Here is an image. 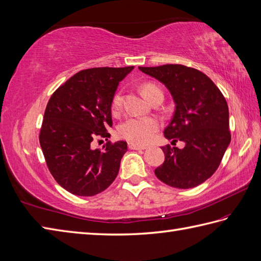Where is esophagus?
Listing matches in <instances>:
<instances>
[{"mask_svg":"<svg viewBox=\"0 0 261 261\" xmlns=\"http://www.w3.org/2000/svg\"><path fill=\"white\" fill-rule=\"evenodd\" d=\"M128 147H129V149H133V150H144V149H146L145 146L138 145V144H135V143H128Z\"/></svg>","mask_w":261,"mask_h":261,"instance_id":"34e87169","label":"esophagus"}]
</instances>
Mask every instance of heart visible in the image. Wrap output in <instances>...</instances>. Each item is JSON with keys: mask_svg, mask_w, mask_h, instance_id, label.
Returning a JSON list of instances; mask_svg holds the SVG:
<instances>
[{"mask_svg": "<svg viewBox=\"0 0 261 261\" xmlns=\"http://www.w3.org/2000/svg\"><path fill=\"white\" fill-rule=\"evenodd\" d=\"M162 90L155 84L146 83L143 85V93L149 100L155 94L161 93ZM163 93V92H162ZM123 104V94L117 92L113 97L112 109L114 112L120 110ZM160 120L155 117L149 116H130L126 118L124 122L119 125L118 133L123 138L135 144H147L152 137L155 136L156 132L160 128Z\"/></svg>", "mask_w": 261, "mask_h": 261, "instance_id": "b5f03b06", "label": "heart"}]
</instances>
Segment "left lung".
Returning a JSON list of instances; mask_svg holds the SVG:
<instances>
[{
    "mask_svg": "<svg viewBox=\"0 0 261 261\" xmlns=\"http://www.w3.org/2000/svg\"><path fill=\"white\" fill-rule=\"evenodd\" d=\"M168 88L175 113L164 135L185 147H162L165 162L155 169L168 186L188 189L207 180L220 165L230 144L229 111L219 88L206 74L179 64L138 67Z\"/></svg>",
    "mask_w": 261,
    "mask_h": 261,
    "instance_id": "obj_1",
    "label": "left lung"
}]
</instances>
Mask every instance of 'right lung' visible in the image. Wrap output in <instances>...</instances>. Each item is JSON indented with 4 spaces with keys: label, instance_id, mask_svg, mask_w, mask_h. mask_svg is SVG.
<instances>
[{
    "label": "right lung",
    "instance_id": "right-lung-1",
    "mask_svg": "<svg viewBox=\"0 0 261 261\" xmlns=\"http://www.w3.org/2000/svg\"><path fill=\"white\" fill-rule=\"evenodd\" d=\"M134 66L94 67L76 73L50 96L40 132L47 167L61 187L76 196H94L115 180L127 143L110 138L112 101L117 86Z\"/></svg>",
    "mask_w": 261,
    "mask_h": 261
}]
</instances>
